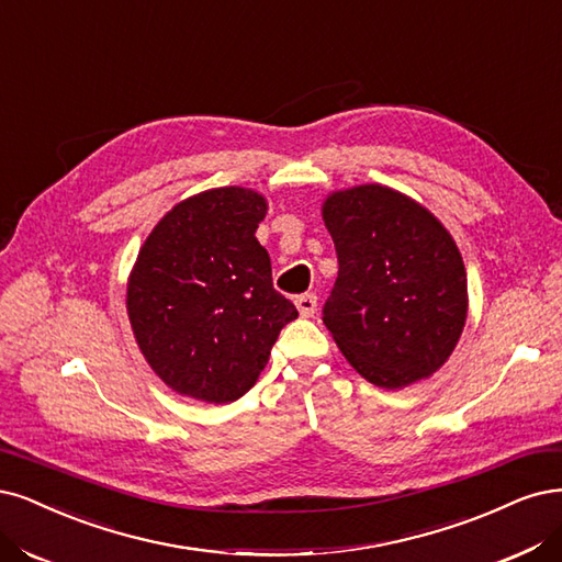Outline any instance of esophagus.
<instances>
[{"label":"esophagus","mask_w":562,"mask_h":562,"mask_svg":"<svg viewBox=\"0 0 562 562\" xmlns=\"http://www.w3.org/2000/svg\"><path fill=\"white\" fill-rule=\"evenodd\" d=\"M295 304H297V312H300V316L308 318V316H314V314H316L318 297H316L314 293H304V295H300V297L295 300Z\"/></svg>","instance_id":"34e87169"}]
</instances>
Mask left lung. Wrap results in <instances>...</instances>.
<instances>
[{"label": "left lung", "instance_id": "1", "mask_svg": "<svg viewBox=\"0 0 562 562\" xmlns=\"http://www.w3.org/2000/svg\"><path fill=\"white\" fill-rule=\"evenodd\" d=\"M339 274L323 323L356 372L404 389L447 362L468 318V277L443 225L383 186L335 192L323 204Z\"/></svg>", "mask_w": 562, "mask_h": 562}]
</instances>
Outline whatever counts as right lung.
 <instances>
[{
  "mask_svg": "<svg viewBox=\"0 0 562 562\" xmlns=\"http://www.w3.org/2000/svg\"><path fill=\"white\" fill-rule=\"evenodd\" d=\"M265 214L254 190H206L173 206L142 246L127 314L142 353L171 391L214 404L239 400L297 318L256 239Z\"/></svg>",
  "mask_w": 562,
  "mask_h": 562,
  "instance_id": "obj_1",
  "label": "right lung"
}]
</instances>
